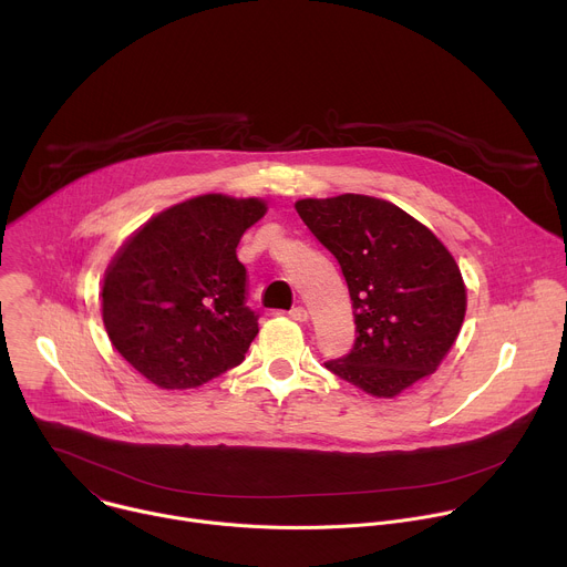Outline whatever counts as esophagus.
I'll return each instance as SVG.
<instances>
[{"label":"esophagus","instance_id":"1","mask_svg":"<svg viewBox=\"0 0 567 567\" xmlns=\"http://www.w3.org/2000/svg\"><path fill=\"white\" fill-rule=\"evenodd\" d=\"M289 316H291L293 320H298V322H305V320H307V309L298 305V307H293V309L289 311Z\"/></svg>","mask_w":567,"mask_h":567}]
</instances>
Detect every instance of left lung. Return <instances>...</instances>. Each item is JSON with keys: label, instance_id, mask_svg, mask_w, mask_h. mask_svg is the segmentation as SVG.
<instances>
[{"label": "left lung", "instance_id": "obj_1", "mask_svg": "<svg viewBox=\"0 0 567 567\" xmlns=\"http://www.w3.org/2000/svg\"><path fill=\"white\" fill-rule=\"evenodd\" d=\"M296 210L339 260L354 309L357 341L326 368L374 396L435 372L466 311L460 267L435 233L365 195L300 199Z\"/></svg>", "mask_w": 567, "mask_h": 567}]
</instances>
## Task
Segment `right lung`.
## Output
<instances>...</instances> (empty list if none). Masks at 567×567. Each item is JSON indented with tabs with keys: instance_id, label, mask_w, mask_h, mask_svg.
Here are the masks:
<instances>
[{
	"instance_id": "add662e5",
	"label": "right lung",
	"mask_w": 567,
	"mask_h": 567,
	"mask_svg": "<svg viewBox=\"0 0 567 567\" xmlns=\"http://www.w3.org/2000/svg\"><path fill=\"white\" fill-rule=\"evenodd\" d=\"M267 213L260 199L202 195L147 219L105 271L112 346L147 381L197 388L239 365L258 334L237 245Z\"/></svg>"
}]
</instances>
